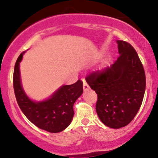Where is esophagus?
<instances>
[{
	"label": "esophagus",
	"instance_id": "34e87169",
	"mask_svg": "<svg viewBox=\"0 0 158 158\" xmlns=\"http://www.w3.org/2000/svg\"><path fill=\"white\" fill-rule=\"evenodd\" d=\"M89 85H88V83L86 82V81L85 80H83V89H84L85 91H86V90H89Z\"/></svg>",
	"mask_w": 158,
	"mask_h": 158
}]
</instances>
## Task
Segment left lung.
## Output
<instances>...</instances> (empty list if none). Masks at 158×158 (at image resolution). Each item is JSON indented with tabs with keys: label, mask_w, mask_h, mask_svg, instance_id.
<instances>
[{
	"label": "left lung",
	"mask_w": 158,
	"mask_h": 158,
	"mask_svg": "<svg viewBox=\"0 0 158 158\" xmlns=\"http://www.w3.org/2000/svg\"><path fill=\"white\" fill-rule=\"evenodd\" d=\"M119 56L110 68L90 73L85 80L97 94L96 110L104 125L119 128L131 122L142 104L146 75L136 50L117 40Z\"/></svg>",
	"instance_id": "8db88e82"
}]
</instances>
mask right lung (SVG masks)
Wrapping results in <instances>:
<instances>
[{"mask_svg": "<svg viewBox=\"0 0 158 158\" xmlns=\"http://www.w3.org/2000/svg\"><path fill=\"white\" fill-rule=\"evenodd\" d=\"M24 52L20 54L14 68L13 87L18 104L27 118L38 128L51 133L62 131L73 119V104L83 93L82 81L79 79L74 84L63 85L46 100L35 102L27 97L21 85L20 62Z\"/></svg>", "mask_w": 158, "mask_h": 158, "instance_id": "1", "label": "right lung"}]
</instances>
